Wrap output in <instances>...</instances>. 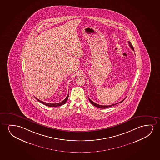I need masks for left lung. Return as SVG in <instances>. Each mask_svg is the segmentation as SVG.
<instances>
[{"label": "left lung", "mask_w": 160, "mask_h": 160, "mask_svg": "<svg viewBox=\"0 0 160 160\" xmlns=\"http://www.w3.org/2000/svg\"><path fill=\"white\" fill-rule=\"evenodd\" d=\"M128 44H129V46L131 47V48L134 51L133 47V45H132V44L130 42H128ZM125 99H123L122 101H121L120 103H121V102H122L123 101L125 100ZM88 99H89V101L90 102V103H91L92 104L95 106V107H96L99 108H102V109H105V108H107L111 107L112 106H113V105H115V104H112V105H99V104H97V103H94L93 102V101H91V99H90L89 98H88Z\"/></svg>", "instance_id": "1"}]
</instances>
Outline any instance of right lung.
I'll list each match as a JSON object with an SVG mask.
<instances>
[{
  "mask_svg": "<svg viewBox=\"0 0 160 160\" xmlns=\"http://www.w3.org/2000/svg\"><path fill=\"white\" fill-rule=\"evenodd\" d=\"M68 97H69V94L67 95V96L66 98L64 99L63 101H62L61 102H60V103H46V102H42V101H40L39 99H38L36 97H35V98L37 99V101L40 102V103H42V104H44V105H46V106H48V107H59V106H61V105L64 104L66 103V102H67V100H68Z\"/></svg>",
  "mask_w": 160,
  "mask_h": 160,
  "instance_id": "obj_1",
  "label": "right lung"
}]
</instances>
